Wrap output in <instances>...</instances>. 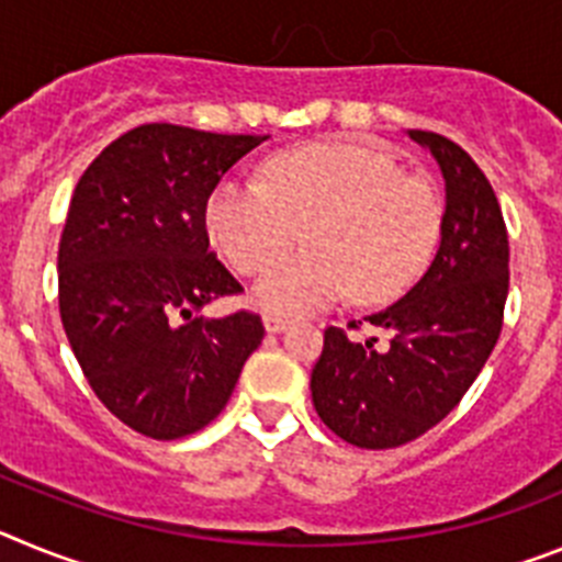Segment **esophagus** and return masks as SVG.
<instances>
[{"label": "esophagus", "instance_id": "1", "mask_svg": "<svg viewBox=\"0 0 562 562\" xmlns=\"http://www.w3.org/2000/svg\"><path fill=\"white\" fill-rule=\"evenodd\" d=\"M265 329L270 331V335H278V331L290 329V321L281 315H265Z\"/></svg>", "mask_w": 562, "mask_h": 562}]
</instances>
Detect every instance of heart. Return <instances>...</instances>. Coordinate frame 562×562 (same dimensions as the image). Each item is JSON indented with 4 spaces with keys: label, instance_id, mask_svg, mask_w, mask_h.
Listing matches in <instances>:
<instances>
[{
    "label": "heart",
    "instance_id": "b5f03b06",
    "mask_svg": "<svg viewBox=\"0 0 562 562\" xmlns=\"http://www.w3.org/2000/svg\"><path fill=\"white\" fill-rule=\"evenodd\" d=\"M213 247L241 276H256L305 233L311 250L285 259L252 286V304L297 317L335 304L402 295L425 272L441 233V202L428 180L380 148L312 143L276 154L265 186L225 180L211 193Z\"/></svg>",
    "mask_w": 562,
    "mask_h": 562
}]
</instances>
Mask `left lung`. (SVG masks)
Instances as JSON below:
<instances>
[{"label": "left lung", "mask_w": 562, "mask_h": 562, "mask_svg": "<svg viewBox=\"0 0 562 562\" xmlns=\"http://www.w3.org/2000/svg\"><path fill=\"white\" fill-rule=\"evenodd\" d=\"M445 173L448 207L428 272L389 310L329 326L312 369V402L331 434L355 448H400L428 434L461 402L504 326L509 236L498 196L475 160L436 132L411 128ZM374 325L390 335H348Z\"/></svg>", "instance_id": "left-lung-1"}]
</instances>
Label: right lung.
I'll return each instance as SVG.
<instances>
[{"label": "right lung", "instance_id": "1", "mask_svg": "<svg viewBox=\"0 0 562 562\" xmlns=\"http://www.w3.org/2000/svg\"><path fill=\"white\" fill-rule=\"evenodd\" d=\"M267 137L146 123L81 173L58 245V312L83 376L123 425L182 439L222 414L265 340L250 310L205 321L245 286L207 250L220 180Z\"/></svg>", "mask_w": 562, "mask_h": 562}]
</instances>
